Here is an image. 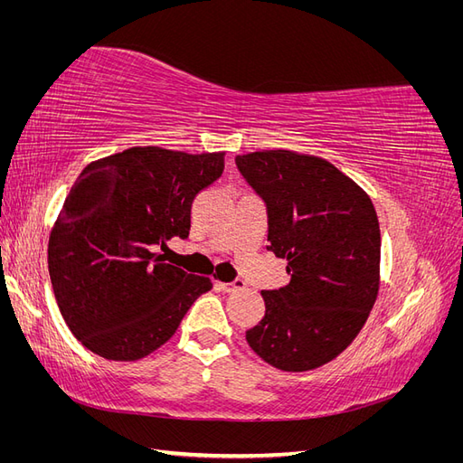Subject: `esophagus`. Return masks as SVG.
I'll list each match as a JSON object with an SVG mask.
<instances>
[{
  "instance_id": "1",
  "label": "esophagus",
  "mask_w": 463,
  "mask_h": 463,
  "mask_svg": "<svg viewBox=\"0 0 463 463\" xmlns=\"http://www.w3.org/2000/svg\"><path fill=\"white\" fill-rule=\"evenodd\" d=\"M216 286H218L222 291L233 293V291L243 289V288H245V282H243V279H233V282H216Z\"/></svg>"
}]
</instances>
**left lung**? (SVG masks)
Masks as SVG:
<instances>
[{
  "label": "left lung",
  "mask_w": 463,
  "mask_h": 463,
  "mask_svg": "<svg viewBox=\"0 0 463 463\" xmlns=\"http://www.w3.org/2000/svg\"><path fill=\"white\" fill-rule=\"evenodd\" d=\"M269 210V250L289 284L260 291L264 317L245 332L269 365L313 371L365 325L381 286V230L369 194L325 158L291 150L235 156Z\"/></svg>",
  "instance_id": "1"
}]
</instances>
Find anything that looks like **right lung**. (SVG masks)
Instances as JSON below:
<instances>
[{"label":"right lung","instance_id":"right-lung-1","mask_svg":"<svg viewBox=\"0 0 463 463\" xmlns=\"http://www.w3.org/2000/svg\"><path fill=\"white\" fill-rule=\"evenodd\" d=\"M222 172L223 152L160 146H133L82 170L52 228L48 270L63 320L92 354L150 355L213 288L154 249L185 240L193 199Z\"/></svg>","mask_w":463,"mask_h":463}]
</instances>
